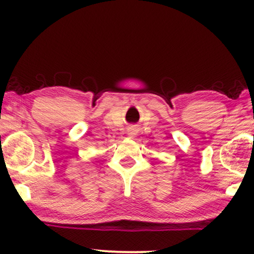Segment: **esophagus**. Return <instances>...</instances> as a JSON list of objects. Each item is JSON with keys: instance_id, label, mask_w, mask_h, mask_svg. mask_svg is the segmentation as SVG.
<instances>
[{"instance_id": "34e87169", "label": "esophagus", "mask_w": 254, "mask_h": 254, "mask_svg": "<svg viewBox=\"0 0 254 254\" xmlns=\"http://www.w3.org/2000/svg\"><path fill=\"white\" fill-rule=\"evenodd\" d=\"M127 132H129V135H130V136H133V135H135L136 130L133 129V127H130V129H129V131H127Z\"/></svg>"}]
</instances>
